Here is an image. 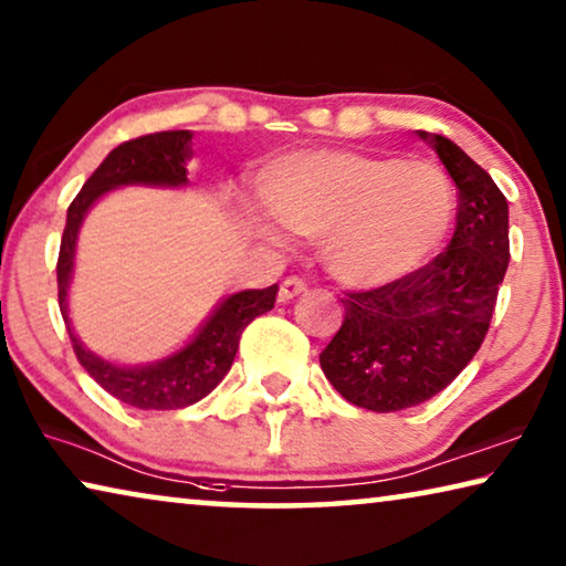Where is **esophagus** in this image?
<instances>
[{
  "mask_svg": "<svg viewBox=\"0 0 566 566\" xmlns=\"http://www.w3.org/2000/svg\"><path fill=\"white\" fill-rule=\"evenodd\" d=\"M303 291H306V283H303L301 277L291 275V277H285V281L281 283V291H277V301L289 303V301L295 298V295H301Z\"/></svg>",
  "mask_w": 566,
  "mask_h": 566,
  "instance_id": "esophagus-1",
  "label": "esophagus"
}]
</instances>
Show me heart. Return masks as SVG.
Masks as SVG:
<instances>
[{
	"label": "heart",
	"instance_id": "heart-1",
	"mask_svg": "<svg viewBox=\"0 0 566 566\" xmlns=\"http://www.w3.org/2000/svg\"><path fill=\"white\" fill-rule=\"evenodd\" d=\"M263 197L285 228L324 238L336 277L381 285L415 271L446 238L453 192L438 167L361 151L295 154Z\"/></svg>",
	"mask_w": 566,
	"mask_h": 566
}]
</instances>
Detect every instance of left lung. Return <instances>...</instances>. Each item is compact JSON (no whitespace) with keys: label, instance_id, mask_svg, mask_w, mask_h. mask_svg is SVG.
<instances>
[{"label":"left lung","instance_id":"8db88e82","mask_svg":"<svg viewBox=\"0 0 566 566\" xmlns=\"http://www.w3.org/2000/svg\"><path fill=\"white\" fill-rule=\"evenodd\" d=\"M420 136L455 181L453 240L412 273L346 291L344 324L318 356L336 392L371 412L428 402L468 367L489 334L511 258L509 205L489 171L450 138Z\"/></svg>","mask_w":566,"mask_h":566}]
</instances>
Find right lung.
Segmentation results:
<instances>
[{"instance_id": "1", "label": "right lung", "mask_w": 566, "mask_h": 566, "mask_svg": "<svg viewBox=\"0 0 566 566\" xmlns=\"http://www.w3.org/2000/svg\"><path fill=\"white\" fill-rule=\"evenodd\" d=\"M189 142H192L189 132H159L128 138V142L116 146L67 207V222L63 240H60L57 303L77 361L111 397L138 407V410H179V407L195 405L210 395L230 371L245 326L273 308L277 293V285H268L260 291L230 295L212 313V318L195 336L192 344H187L179 354L169 356L161 364H154V367L120 369L116 364H108L85 352L83 344L75 338L71 321H67L65 295L73 271L77 228H81L85 212L103 192L120 185H185Z\"/></svg>"}]
</instances>
